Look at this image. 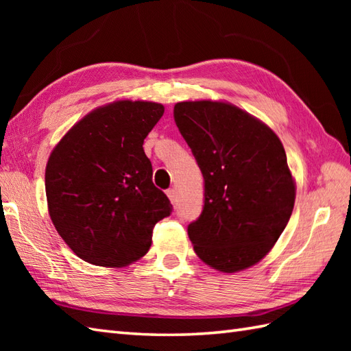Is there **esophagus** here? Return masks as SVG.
Returning <instances> with one entry per match:
<instances>
[{
	"mask_svg": "<svg viewBox=\"0 0 351 351\" xmlns=\"http://www.w3.org/2000/svg\"><path fill=\"white\" fill-rule=\"evenodd\" d=\"M167 196H169V199H170V202L171 204H176V190L175 189H169L167 190Z\"/></svg>",
	"mask_w": 351,
	"mask_h": 351,
	"instance_id": "34e87169",
	"label": "esophagus"
}]
</instances>
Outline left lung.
I'll return each mask as SVG.
<instances>
[{
	"label": "left lung",
	"mask_w": 351,
	"mask_h": 351,
	"mask_svg": "<svg viewBox=\"0 0 351 351\" xmlns=\"http://www.w3.org/2000/svg\"><path fill=\"white\" fill-rule=\"evenodd\" d=\"M173 117L204 175V208L189 225L197 256L219 271L259 263L291 217L295 184L279 137L226 102H178Z\"/></svg>",
	"instance_id": "1"
}]
</instances>
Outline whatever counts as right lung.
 Segmentation results:
<instances>
[{
  "mask_svg": "<svg viewBox=\"0 0 351 351\" xmlns=\"http://www.w3.org/2000/svg\"><path fill=\"white\" fill-rule=\"evenodd\" d=\"M164 113L146 101H117L73 125L47 164L45 190L57 232L78 258L125 267L145 256L169 197L152 182L143 141Z\"/></svg>",
  "mask_w": 351,
  "mask_h": 351,
  "instance_id": "add662e5",
  "label": "right lung"
}]
</instances>
